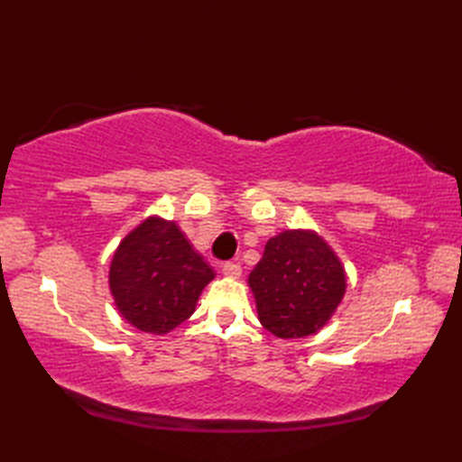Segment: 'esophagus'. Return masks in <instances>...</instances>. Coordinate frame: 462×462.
Instances as JSON below:
<instances>
[{
    "mask_svg": "<svg viewBox=\"0 0 462 462\" xmlns=\"http://www.w3.org/2000/svg\"><path fill=\"white\" fill-rule=\"evenodd\" d=\"M222 273L226 278H240L242 276V268H240V263H236V262H226V263H222Z\"/></svg>",
    "mask_w": 462,
    "mask_h": 462,
    "instance_id": "34e87169",
    "label": "esophagus"
}]
</instances>
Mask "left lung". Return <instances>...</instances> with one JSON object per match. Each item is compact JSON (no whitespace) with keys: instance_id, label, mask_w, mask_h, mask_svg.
Here are the masks:
<instances>
[{"instance_id":"obj_1","label":"left lung","mask_w":462,"mask_h":462,"mask_svg":"<svg viewBox=\"0 0 462 462\" xmlns=\"http://www.w3.org/2000/svg\"><path fill=\"white\" fill-rule=\"evenodd\" d=\"M248 286L262 326L280 339H300L328 326L346 296L347 273L316 230L288 228L266 242Z\"/></svg>"}]
</instances>
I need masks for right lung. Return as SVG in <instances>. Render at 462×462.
<instances>
[{"mask_svg":"<svg viewBox=\"0 0 462 462\" xmlns=\"http://www.w3.org/2000/svg\"><path fill=\"white\" fill-rule=\"evenodd\" d=\"M216 278L179 224L152 214L126 234L109 266L115 306L133 328L166 336L189 319Z\"/></svg>","mask_w":462,"mask_h":462,"instance_id":"1","label":"right lung"}]
</instances>
